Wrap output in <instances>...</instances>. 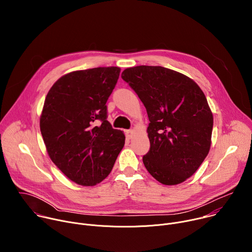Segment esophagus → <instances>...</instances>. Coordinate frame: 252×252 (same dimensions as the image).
Listing matches in <instances>:
<instances>
[{"mask_svg":"<svg viewBox=\"0 0 252 252\" xmlns=\"http://www.w3.org/2000/svg\"><path fill=\"white\" fill-rule=\"evenodd\" d=\"M126 138L130 139L132 137V130L131 129H126Z\"/></svg>","mask_w":252,"mask_h":252,"instance_id":"esophagus-1","label":"esophagus"}]
</instances>
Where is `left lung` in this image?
I'll list each match as a JSON object with an SVG mask.
<instances>
[{
    "label": "left lung",
    "instance_id": "left-lung-1",
    "mask_svg": "<svg viewBox=\"0 0 252 252\" xmlns=\"http://www.w3.org/2000/svg\"><path fill=\"white\" fill-rule=\"evenodd\" d=\"M122 78L146 106L149 153L142 161L162 185L190 177L208 155L213 117L197 84L178 71L155 65L126 68Z\"/></svg>",
    "mask_w": 252,
    "mask_h": 252
}]
</instances>
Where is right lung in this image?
Masks as SVG:
<instances>
[{
	"instance_id": "obj_1",
	"label": "right lung",
	"mask_w": 252,
	"mask_h": 252,
	"mask_svg": "<svg viewBox=\"0 0 252 252\" xmlns=\"http://www.w3.org/2000/svg\"><path fill=\"white\" fill-rule=\"evenodd\" d=\"M118 66L71 71L49 91L40 119L52 161L70 181L93 187L110 174L126 136L106 121Z\"/></svg>"
}]
</instances>
